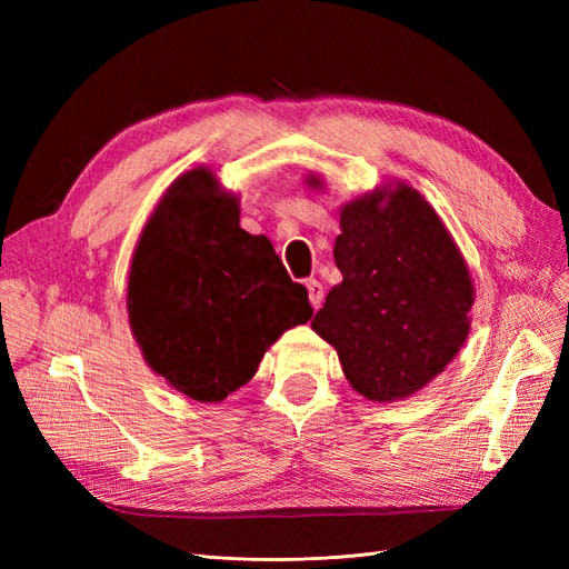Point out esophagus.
<instances>
[{
	"label": "esophagus",
	"instance_id": "obj_1",
	"mask_svg": "<svg viewBox=\"0 0 569 569\" xmlns=\"http://www.w3.org/2000/svg\"><path fill=\"white\" fill-rule=\"evenodd\" d=\"M306 289H308V301H311V306L320 308V303H322V284L316 278H311V280H306Z\"/></svg>",
	"mask_w": 569,
	"mask_h": 569
}]
</instances>
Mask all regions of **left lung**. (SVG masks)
I'll return each instance as SVG.
<instances>
[{
    "label": "left lung",
    "mask_w": 569,
    "mask_h": 569,
    "mask_svg": "<svg viewBox=\"0 0 569 569\" xmlns=\"http://www.w3.org/2000/svg\"><path fill=\"white\" fill-rule=\"evenodd\" d=\"M308 184L318 187L311 178ZM330 289L311 327L370 401L422 389L468 339L475 289L449 230L416 189H377L341 209Z\"/></svg>",
    "instance_id": "8db88e82"
}]
</instances>
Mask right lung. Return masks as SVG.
Instances as JSON below:
<instances>
[{"label": "right lung", "instance_id": "right-lung-1", "mask_svg": "<svg viewBox=\"0 0 569 569\" xmlns=\"http://www.w3.org/2000/svg\"><path fill=\"white\" fill-rule=\"evenodd\" d=\"M128 313L147 363L201 403L247 385L272 341L313 316L263 234L209 168L168 187L137 242Z\"/></svg>", "mask_w": 569, "mask_h": 569}]
</instances>
